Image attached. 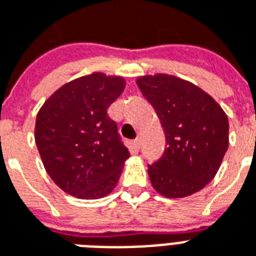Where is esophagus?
<instances>
[{"label": "esophagus", "instance_id": "1", "mask_svg": "<svg viewBox=\"0 0 256 256\" xmlns=\"http://www.w3.org/2000/svg\"><path fill=\"white\" fill-rule=\"evenodd\" d=\"M140 145H141V142H140V140H138V138H136V140H134V141H133L134 149H136V150H138V149H140Z\"/></svg>", "mask_w": 256, "mask_h": 256}]
</instances>
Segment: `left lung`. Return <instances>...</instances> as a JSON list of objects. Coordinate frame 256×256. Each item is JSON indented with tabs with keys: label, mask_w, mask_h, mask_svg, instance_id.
<instances>
[{
	"label": "left lung",
	"mask_w": 256,
	"mask_h": 256,
	"mask_svg": "<svg viewBox=\"0 0 256 256\" xmlns=\"http://www.w3.org/2000/svg\"><path fill=\"white\" fill-rule=\"evenodd\" d=\"M137 85L166 134L164 154L148 166L153 188L166 198L196 194L213 180L228 149L226 114L209 94L176 76H141Z\"/></svg>",
	"instance_id": "left-lung-1"
}]
</instances>
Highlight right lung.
I'll return each mask as SVG.
<instances>
[{"label":"right lung","mask_w":256,"mask_h":256,"mask_svg":"<svg viewBox=\"0 0 256 256\" xmlns=\"http://www.w3.org/2000/svg\"><path fill=\"white\" fill-rule=\"evenodd\" d=\"M124 86L120 76L94 72L62 85L39 110L38 150L48 176L69 196L99 200L118 184L130 152L107 108Z\"/></svg>","instance_id":"right-lung-1"}]
</instances>
